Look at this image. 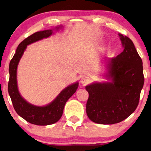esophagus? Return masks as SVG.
<instances>
[{"instance_id":"1","label":"esophagus","mask_w":151,"mask_h":151,"mask_svg":"<svg viewBox=\"0 0 151 151\" xmlns=\"http://www.w3.org/2000/svg\"><path fill=\"white\" fill-rule=\"evenodd\" d=\"M88 82H89V78H88L87 76H82L81 79H80V82H81V84H83V85H85V84H87Z\"/></svg>"}]
</instances>
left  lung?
I'll use <instances>...</instances> for the list:
<instances>
[{"label": "left lung", "instance_id": "8db88e82", "mask_svg": "<svg viewBox=\"0 0 151 151\" xmlns=\"http://www.w3.org/2000/svg\"><path fill=\"white\" fill-rule=\"evenodd\" d=\"M124 50L109 63L112 82L95 83L86 86L88 98L86 114L100 124H113L124 120L139 104L144 77L142 58L133 41L119 34Z\"/></svg>", "mask_w": 151, "mask_h": 151}]
</instances>
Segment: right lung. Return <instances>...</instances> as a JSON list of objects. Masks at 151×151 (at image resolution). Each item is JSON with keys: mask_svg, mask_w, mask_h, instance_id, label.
Listing matches in <instances>:
<instances>
[{"mask_svg": "<svg viewBox=\"0 0 151 151\" xmlns=\"http://www.w3.org/2000/svg\"><path fill=\"white\" fill-rule=\"evenodd\" d=\"M52 33V30H45L36 32L28 36L18 45L15 54L9 63L8 92L14 108L20 117L28 122L36 125L45 126L57 122L63 115L66 102L73 93H75L78 86V82L67 86L52 102L47 106L42 107L34 106L26 102L18 92L16 81V69L20 58L23 54L27 46L42 38H48Z\"/></svg>", "mask_w": 151, "mask_h": 151, "instance_id": "1", "label": "right lung"}]
</instances>
